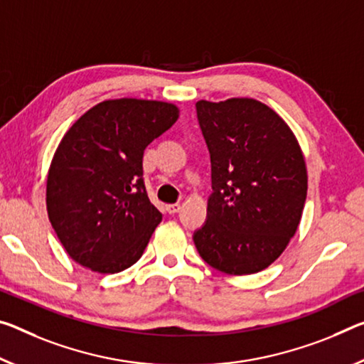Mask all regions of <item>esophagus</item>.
I'll return each instance as SVG.
<instances>
[{"instance_id":"obj_1","label":"esophagus","mask_w":364,"mask_h":364,"mask_svg":"<svg viewBox=\"0 0 364 364\" xmlns=\"http://www.w3.org/2000/svg\"><path fill=\"white\" fill-rule=\"evenodd\" d=\"M166 209V212L168 213H176V212H180V209H181V205L180 204H168L165 207Z\"/></svg>"}]
</instances>
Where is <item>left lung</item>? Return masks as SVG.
Here are the masks:
<instances>
[{
	"label": "left lung",
	"mask_w": 364,
	"mask_h": 364,
	"mask_svg": "<svg viewBox=\"0 0 364 364\" xmlns=\"http://www.w3.org/2000/svg\"><path fill=\"white\" fill-rule=\"evenodd\" d=\"M196 109L213 193L194 245L223 274L261 272L280 257L301 220L308 193L301 147L290 126L259 100H199Z\"/></svg>",
	"instance_id": "obj_1"
}]
</instances>
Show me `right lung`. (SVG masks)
Instances as JSON below:
<instances>
[{"mask_svg": "<svg viewBox=\"0 0 364 364\" xmlns=\"http://www.w3.org/2000/svg\"><path fill=\"white\" fill-rule=\"evenodd\" d=\"M178 117L168 102L105 100L63 136L48 170L47 210L73 261L99 274L139 261L161 222L144 186V151Z\"/></svg>", "mask_w": 364, "mask_h": 364, "instance_id": "1", "label": "right lung"}]
</instances>
